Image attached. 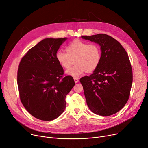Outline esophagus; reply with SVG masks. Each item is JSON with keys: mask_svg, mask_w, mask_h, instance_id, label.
<instances>
[{"mask_svg": "<svg viewBox=\"0 0 148 148\" xmlns=\"http://www.w3.org/2000/svg\"><path fill=\"white\" fill-rule=\"evenodd\" d=\"M74 82H75V83H77L79 81V79H78V78H74Z\"/></svg>", "mask_w": 148, "mask_h": 148, "instance_id": "34e87169", "label": "esophagus"}]
</instances>
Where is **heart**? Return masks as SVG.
<instances>
[{
    "mask_svg": "<svg viewBox=\"0 0 148 148\" xmlns=\"http://www.w3.org/2000/svg\"><path fill=\"white\" fill-rule=\"evenodd\" d=\"M66 52L59 50L56 58L64 69H68L73 64L75 65L66 71V73L78 77L85 72L95 71L100 64L101 52L99 45L95 43L74 40L66 48Z\"/></svg>",
    "mask_w": 148,
    "mask_h": 148,
    "instance_id": "obj_1",
    "label": "heart"
}]
</instances>
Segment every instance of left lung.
<instances>
[{
	"instance_id": "1",
	"label": "left lung",
	"mask_w": 148,
	"mask_h": 148,
	"mask_svg": "<svg viewBox=\"0 0 148 148\" xmlns=\"http://www.w3.org/2000/svg\"><path fill=\"white\" fill-rule=\"evenodd\" d=\"M101 47L99 65L90 76L80 78L89 109L109 116L120 111L127 103L133 82L127 53L116 39L104 34L82 36Z\"/></svg>"
}]
</instances>
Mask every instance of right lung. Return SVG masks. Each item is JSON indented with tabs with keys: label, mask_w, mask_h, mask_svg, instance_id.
<instances>
[{
	"label": "right lung",
	"mask_w": 148,
	"mask_h": 148,
	"mask_svg": "<svg viewBox=\"0 0 148 148\" xmlns=\"http://www.w3.org/2000/svg\"><path fill=\"white\" fill-rule=\"evenodd\" d=\"M66 38H45L31 48L19 65L17 83L21 101L32 116L50 121L66 107L65 97L75 85L71 75L64 76L56 55Z\"/></svg>",
	"instance_id": "1"
}]
</instances>
